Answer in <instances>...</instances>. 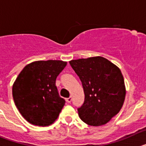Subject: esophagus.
Masks as SVG:
<instances>
[{
    "label": "esophagus",
    "instance_id": "obj_1",
    "mask_svg": "<svg viewBox=\"0 0 146 146\" xmlns=\"http://www.w3.org/2000/svg\"><path fill=\"white\" fill-rule=\"evenodd\" d=\"M66 102L68 103H70L72 102V96H69V98H67L66 99Z\"/></svg>",
    "mask_w": 146,
    "mask_h": 146
}]
</instances>
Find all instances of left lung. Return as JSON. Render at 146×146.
<instances>
[{"label": "left lung", "instance_id": "left-lung-1", "mask_svg": "<svg viewBox=\"0 0 146 146\" xmlns=\"http://www.w3.org/2000/svg\"><path fill=\"white\" fill-rule=\"evenodd\" d=\"M82 82L85 101L77 109L82 121L90 126L107 123L118 114L126 95L124 80L118 67L103 57L69 61Z\"/></svg>", "mask_w": 146, "mask_h": 146}]
</instances>
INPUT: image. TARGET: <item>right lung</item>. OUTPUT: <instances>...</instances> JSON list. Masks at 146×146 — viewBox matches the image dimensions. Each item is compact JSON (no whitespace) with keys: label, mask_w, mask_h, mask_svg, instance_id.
I'll return each mask as SVG.
<instances>
[{"label":"right lung","mask_w":146,"mask_h":146,"mask_svg":"<svg viewBox=\"0 0 146 146\" xmlns=\"http://www.w3.org/2000/svg\"><path fill=\"white\" fill-rule=\"evenodd\" d=\"M66 66L62 60H38L28 64L17 77L12 96L17 108L28 122L47 126L57 119L65 104L55 86Z\"/></svg>","instance_id":"obj_1"}]
</instances>
